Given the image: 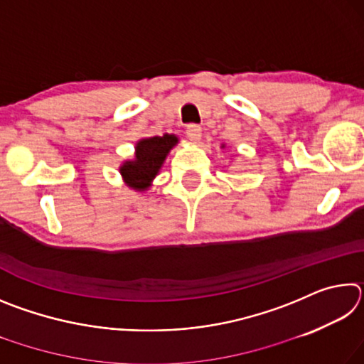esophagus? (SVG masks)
<instances>
[{"mask_svg": "<svg viewBox=\"0 0 364 364\" xmlns=\"http://www.w3.org/2000/svg\"><path fill=\"white\" fill-rule=\"evenodd\" d=\"M186 136L193 141V143H197L202 138V128L199 125H189L186 128Z\"/></svg>", "mask_w": 364, "mask_h": 364, "instance_id": "34e87169", "label": "esophagus"}]
</instances>
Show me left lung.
I'll use <instances>...</instances> for the list:
<instances>
[{"mask_svg":"<svg viewBox=\"0 0 364 364\" xmlns=\"http://www.w3.org/2000/svg\"><path fill=\"white\" fill-rule=\"evenodd\" d=\"M221 147H223V149H225V144H221Z\"/></svg>","mask_w":364,"mask_h":364,"instance_id":"left-lung-1","label":"left lung"}]
</instances>
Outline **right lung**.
<instances>
[{"instance_id":"right-lung-1","label":"right lung","mask_w":364,"mask_h":364,"mask_svg":"<svg viewBox=\"0 0 364 364\" xmlns=\"http://www.w3.org/2000/svg\"><path fill=\"white\" fill-rule=\"evenodd\" d=\"M178 143L180 139L176 134L168 133L136 141L133 157L123 160L119 167L122 180L130 189L144 193L152 186L154 178L159 175L165 159Z\"/></svg>"}]
</instances>
